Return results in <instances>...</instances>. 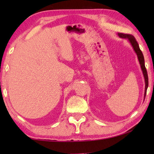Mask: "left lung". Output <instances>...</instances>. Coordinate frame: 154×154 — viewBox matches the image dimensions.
I'll use <instances>...</instances> for the list:
<instances>
[{
	"instance_id": "1",
	"label": "left lung",
	"mask_w": 154,
	"mask_h": 154,
	"mask_svg": "<svg viewBox=\"0 0 154 154\" xmlns=\"http://www.w3.org/2000/svg\"><path fill=\"white\" fill-rule=\"evenodd\" d=\"M118 35L121 38H125L127 39L128 41L130 42V43L131 44L132 47L133 48V50L135 52V53L137 54V56L139 62H140L141 69H142V73H143V75H144V81H145V90H144V97L145 99V97H146V90L148 88V85H149V80H148V74H147V71L146 69V67H145V64H144V55H143L142 51H141L140 46H139L137 42L136 39L134 38V37L132 35H129V34H124V33H118Z\"/></svg>"
}]
</instances>
